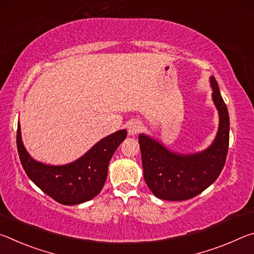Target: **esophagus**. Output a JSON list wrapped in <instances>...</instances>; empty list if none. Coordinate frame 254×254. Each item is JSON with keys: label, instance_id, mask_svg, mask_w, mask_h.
<instances>
[{"label": "esophagus", "instance_id": "1", "mask_svg": "<svg viewBox=\"0 0 254 254\" xmlns=\"http://www.w3.org/2000/svg\"><path fill=\"white\" fill-rule=\"evenodd\" d=\"M142 130V123L139 121H132L128 123L127 126V132L130 135H135Z\"/></svg>", "mask_w": 254, "mask_h": 254}]
</instances>
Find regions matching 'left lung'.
Returning a JSON list of instances; mask_svg holds the SVG:
<instances>
[{"mask_svg": "<svg viewBox=\"0 0 254 254\" xmlns=\"http://www.w3.org/2000/svg\"><path fill=\"white\" fill-rule=\"evenodd\" d=\"M212 100L218 113V130L203 151H171L148 134H139L143 177L152 194L165 200H186L200 194L220 176L225 165L230 139V118L216 79L209 77Z\"/></svg>", "mask_w": 254, "mask_h": 254, "instance_id": "8db88e82", "label": "left lung"}]
</instances>
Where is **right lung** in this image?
Masks as SVG:
<instances>
[{
  "label": "right lung",
  "mask_w": 254,
  "mask_h": 254,
  "mask_svg": "<svg viewBox=\"0 0 254 254\" xmlns=\"http://www.w3.org/2000/svg\"><path fill=\"white\" fill-rule=\"evenodd\" d=\"M126 128L103 137L77 160L66 165H47L34 160L22 142L20 122L16 145L21 163L28 177L42 191L63 205H77L100 194L115 150L127 137Z\"/></svg>",
  "instance_id": "1"
}]
</instances>
